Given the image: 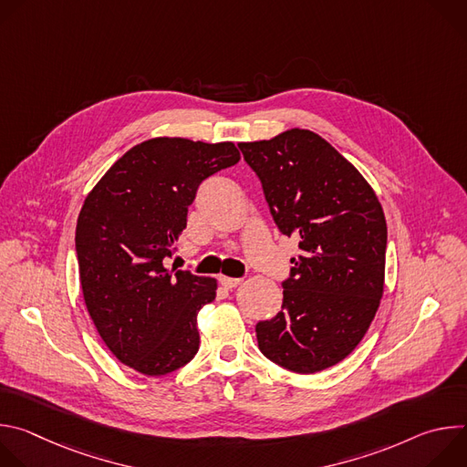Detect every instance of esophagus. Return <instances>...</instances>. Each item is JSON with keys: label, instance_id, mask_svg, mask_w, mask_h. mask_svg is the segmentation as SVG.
I'll use <instances>...</instances> for the list:
<instances>
[{"label": "esophagus", "instance_id": "obj_1", "mask_svg": "<svg viewBox=\"0 0 467 467\" xmlns=\"http://www.w3.org/2000/svg\"><path fill=\"white\" fill-rule=\"evenodd\" d=\"M220 285L223 286V288H236V286H240L242 285V279H234V277H225V275H222L220 277Z\"/></svg>", "mask_w": 467, "mask_h": 467}]
</instances>
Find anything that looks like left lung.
Returning a JSON list of instances; mask_svg holds the SVG:
<instances>
[{
    "label": "left lung",
    "instance_id": "8db88e82",
    "mask_svg": "<svg viewBox=\"0 0 467 467\" xmlns=\"http://www.w3.org/2000/svg\"><path fill=\"white\" fill-rule=\"evenodd\" d=\"M270 213L299 238L283 310L256 323L258 348L296 373L342 362L364 338L384 292L386 220L360 171L308 129L240 142Z\"/></svg>",
    "mask_w": 467,
    "mask_h": 467
}]
</instances>
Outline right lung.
Instances as JSON below:
<instances>
[{
	"instance_id": "right-lung-1",
	"label": "right lung",
	"mask_w": 467,
	"mask_h": 467,
	"mask_svg": "<svg viewBox=\"0 0 467 467\" xmlns=\"http://www.w3.org/2000/svg\"><path fill=\"white\" fill-rule=\"evenodd\" d=\"M238 161L233 142L159 137L119 157L85 199L76 229L83 297L105 346L139 373H171L199 349L197 312L218 283L164 260L199 184Z\"/></svg>"
}]
</instances>
